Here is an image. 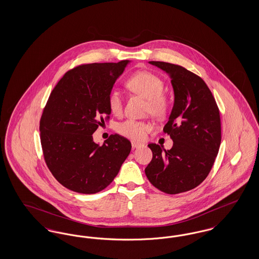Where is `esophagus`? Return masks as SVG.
Masks as SVG:
<instances>
[{"mask_svg": "<svg viewBox=\"0 0 259 259\" xmlns=\"http://www.w3.org/2000/svg\"><path fill=\"white\" fill-rule=\"evenodd\" d=\"M143 145L142 144H140V143H136V142H132V148H140V147H142Z\"/></svg>", "mask_w": 259, "mask_h": 259, "instance_id": "obj_1", "label": "esophagus"}]
</instances>
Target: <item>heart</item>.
Returning a JSON list of instances; mask_svg holds the SVG:
<instances>
[{
    "label": "heart",
    "instance_id": "obj_1",
    "mask_svg": "<svg viewBox=\"0 0 259 259\" xmlns=\"http://www.w3.org/2000/svg\"><path fill=\"white\" fill-rule=\"evenodd\" d=\"M126 87L148 100V111L150 113L155 116L166 113L169 108V100L163 93L164 82L157 74L148 71L137 72L127 79ZM108 104L111 113L119 115L123 110V100L120 92L112 90L109 95ZM150 130V124L135 119H127L116 127V131L120 135L135 141L143 140Z\"/></svg>",
    "mask_w": 259,
    "mask_h": 259
}]
</instances>
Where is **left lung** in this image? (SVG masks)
<instances>
[{
    "label": "left lung",
    "instance_id": "obj_1",
    "mask_svg": "<svg viewBox=\"0 0 259 259\" xmlns=\"http://www.w3.org/2000/svg\"><path fill=\"white\" fill-rule=\"evenodd\" d=\"M171 78L174 105L163 131L172 148L149 144L152 159L145 169L150 184L167 194L191 190L209 175L222 142L220 111L205 81L184 67L149 61Z\"/></svg>",
    "mask_w": 259,
    "mask_h": 259
}]
</instances>
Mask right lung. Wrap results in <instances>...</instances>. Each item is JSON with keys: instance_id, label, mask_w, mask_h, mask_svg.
<instances>
[{"instance_id": "obj_1", "label": "right lung", "mask_w": 259, "mask_h": 259, "mask_svg": "<svg viewBox=\"0 0 259 259\" xmlns=\"http://www.w3.org/2000/svg\"><path fill=\"white\" fill-rule=\"evenodd\" d=\"M129 60L81 65L67 72L50 93L40 122L46 163L66 188L82 194L105 189L131 151L124 137L111 135L100 146L93 133L109 117L108 99Z\"/></svg>"}]
</instances>
